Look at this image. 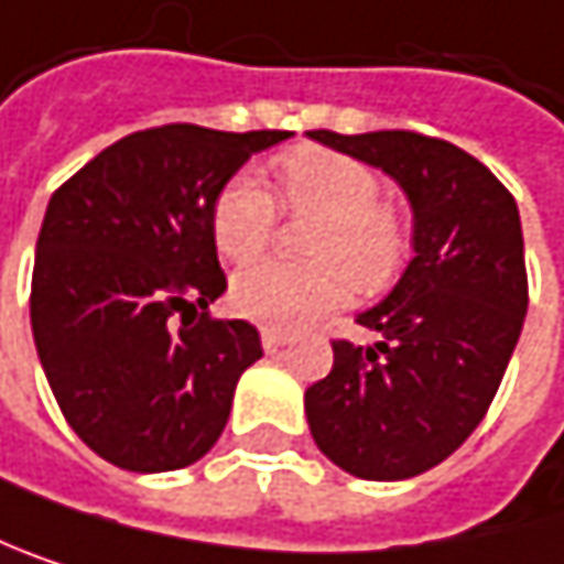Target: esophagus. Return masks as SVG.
I'll return each mask as SVG.
<instances>
[{"mask_svg":"<svg viewBox=\"0 0 564 564\" xmlns=\"http://www.w3.org/2000/svg\"><path fill=\"white\" fill-rule=\"evenodd\" d=\"M292 338L285 335V332H275V328H262V348L269 351V355H275L279 348H285Z\"/></svg>","mask_w":564,"mask_h":564,"instance_id":"34e87169","label":"esophagus"}]
</instances>
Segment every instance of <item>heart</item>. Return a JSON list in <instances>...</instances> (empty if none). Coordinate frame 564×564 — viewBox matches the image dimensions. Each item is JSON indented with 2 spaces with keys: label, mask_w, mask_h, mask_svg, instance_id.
I'll list each match as a JSON object with an SVG mask.
<instances>
[{
  "label": "heart",
  "mask_w": 564,
  "mask_h": 564,
  "mask_svg": "<svg viewBox=\"0 0 564 564\" xmlns=\"http://www.w3.org/2000/svg\"><path fill=\"white\" fill-rule=\"evenodd\" d=\"M282 183L295 213H318L308 236L315 262L265 259L242 269L229 285L236 315L292 332L341 308L355 282L368 292L384 289L408 256L404 216L378 199L381 180L355 156L299 147L282 156ZM279 203L252 173H236L213 199L209 232L216 249L232 262H249L275 236Z\"/></svg>",
  "instance_id": "obj_1"
}]
</instances>
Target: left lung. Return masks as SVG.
Instances as JSON below:
<instances>
[{"label":"left lung","instance_id":"obj_1","mask_svg":"<svg viewBox=\"0 0 564 564\" xmlns=\"http://www.w3.org/2000/svg\"><path fill=\"white\" fill-rule=\"evenodd\" d=\"M308 138L384 170L414 213V259L358 315L378 341H332V375L305 391L308 430L358 479H411L479 426L516 351L529 308L519 206L476 156L436 138Z\"/></svg>","mask_w":564,"mask_h":564}]
</instances>
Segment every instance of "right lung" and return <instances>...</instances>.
I'll use <instances>...</instances> for the list:
<instances>
[{
  "label": "right lung",
  "instance_id": "right-lung-1",
  "mask_svg": "<svg viewBox=\"0 0 564 564\" xmlns=\"http://www.w3.org/2000/svg\"><path fill=\"white\" fill-rule=\"evenodd\" d=\"M289 138L150 128L101 150L48 199L32 335L65 421L101 459L166 473L219 440L262 345L249 322L209 318L226 292L209 209L252 153Z\"/></svg>",
  "mask_w": 564,
  "mask_h": 564
}]
</instances>
